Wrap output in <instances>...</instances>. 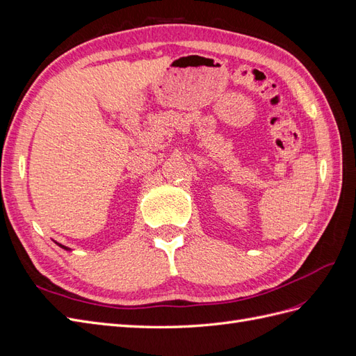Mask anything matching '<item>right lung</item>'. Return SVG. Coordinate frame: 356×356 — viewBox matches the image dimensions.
I'll return each mask as SVG.
<instances>
[{
  "mask_svg": "<svg viewBox=\"0 0 356 356\" xmlns=\"http://www.w3.org/2000/svg\"><path fill=\"white\" fill-rule=\"evenodd\" d=\"M60 248H63V250H67V251H70V248H67V246H63V245H60V243H58Z\"/></svg>",
  "mask_w": 356,
  "mask_h": 356,
  "instance_id": "obj_1",
  "label": "right lung"
}]
</instances>
